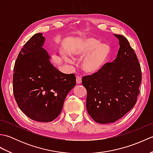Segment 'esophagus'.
I'll return each instance as SVG.
<instances>
[{"label":"esophagus","mask_w":153,"mask_h":153,"mask_svg":"<svg viewBox=\"0 0 153 153\" xmlns=\"http://www.w3.org/2000/svg\"><path fill=\"white\" fill-rule=\"evenodd\" d=\"M76 83L77 84H79L82 83V77L79 76H77L76 77Z\"/></svg>","instance_id":"1"}]
</instances>
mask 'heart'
I'll return each instance as SVG.
<instances>
[{
    "label": "heart",
    "instance_id": "1",
    "mask_svg": "<svg viewBox=\"0 0 153 153\" xmlns=\"http://www.w3.org/2000/svg\"><path fill=\"white\" fill-rule=\"evenodd\" d=\"M111 49L106 44L101 43L95 38L89 37L83 39L72 51V55L76 58L83 60L82 67L84 71L89 74L99 73L108 63ZM69 63L73 61L66 58Z\"/></svg>",
    "mask_w": 153,
    "mask_h": 153
}]
</instances>
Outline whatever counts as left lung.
I'll return each instance as SVG.
<instances>
[{
    "mask_svg": "<svg viewBox=\"0 0 153 153\" xmlns=\"http://www.w3.org/2000/svg\"><path fill=\"white\" fill-rule=\"evenodd\" d=\"M114 35L120 45L115 60L99 73L82 78L87 92V110L99 123L115 122L131 110L141 82V66L134 50L123 35Z\"/></svg>",
    "mask_w": 153,
    "mask_h": 153,
    "instance_id": "left-lung-1",
    "label": "left lung"
}]
</instances>
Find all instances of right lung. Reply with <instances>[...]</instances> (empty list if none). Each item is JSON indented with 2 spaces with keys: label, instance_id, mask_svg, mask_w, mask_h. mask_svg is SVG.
<instances>
[{
  "label": "right lung",
  "instance_id": "obj_1",
  "mask_svg": "<svg viewBox=\"0 0 153 153\" xmlns=\"http://www.w3.org/2000/svg\"><path fill=\"white\" fill-rule=\"evenodd\" d=\"M45 41L43 34H35L19 52L14 68L13 92L19 109L27 117L49 122L59 116L76 77L51 64L43 47Z\"/></svg>",
  "mask_w": 153,
  "mask_h": 153
}]
</instances>
